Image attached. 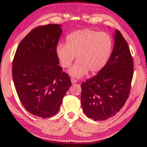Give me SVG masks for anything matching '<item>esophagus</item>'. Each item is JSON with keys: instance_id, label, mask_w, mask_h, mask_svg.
Returning a JSON list of instances; mask_svg holds the SVG:
<instances>
[{"instance_id": "obj_1", "label": "esophagus", "mask_w": 147, "mask_h": 147, "mask_svg": "<svg viewBox=\"0 0 147 147\" xmlns=\"http://www.w3.org/2000/svg\"><path fill=\"white\" fill-rule=\"evenodd\" d=\"M71 82H72V84H75V83H76V82H77V80H76L74 79V78H71Z\"/></svg>"}]
</instances>
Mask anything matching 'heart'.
<instances>
[{
    "label": "heart",
    "mask_w": 147,
    "mask_h": 147,
    "mask_svg": "<svg viewBox=\"0 0 147 147\" xmlns=\"http://www.w3.org/2000/svg\"><path fill=\"white\" fill-rule=\"evenodd\" d=\"M67 43H59L56 55L62 67L68 68L76 56L78 61L69 70V74L81 78L88 73H95L104 67L113 49V41L105 32L89 29L78 30L68 35Z\"/></svg>",
    "instance_id": "obj_1"
}]
</instances>
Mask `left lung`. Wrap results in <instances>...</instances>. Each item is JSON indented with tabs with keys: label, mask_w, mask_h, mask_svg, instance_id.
<instances>
[{
	"label": "left lung",
	"mask_w": 147,
	"mask_h": 147,
	"mask_svg": "<svg viewBox=\"0 0 147 147\" xmlns=\"http://www.w3.org/2000/svg\"><path fill=\"white\" fill-rule=\"evenodd\" d=\"M110 58L95 76L82 84L84 113L94 121H105L120 111L128 98L134 65L127 42L121 32L113 34Z\"/></svg>",
	"instance_id": "1"
}]
</instances>
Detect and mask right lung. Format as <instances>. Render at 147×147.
<instances>
[{
	"label": "right lung",
	"instance_id": "obj_1",
	"mask_svg": "<svg viewBox=\"0 0 147 147\" xmlns=\"http://www.w3.org/2000/svg\"><path fill=\"white\" fill-rule=\"evenodd\" d=\"M61 27L51 24L32 30L19 43L13 58L12 76L19 100L29 113L39 117L57 113L71 86L55 53Z\"/></svg>",
	"mask_w": 147,
	"mask_h": 147
}]
</instances>
